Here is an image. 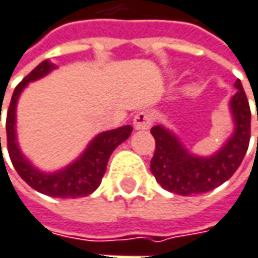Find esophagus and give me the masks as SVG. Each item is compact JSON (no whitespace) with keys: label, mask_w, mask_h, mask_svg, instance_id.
I'll return each instance as SVG.
<instances>
[{"label":"esophagus","mask_w":258,"mask_h":258,"mask_svg":"<svg viewBox=\"0 0 258 258\" xmlns=\"http://www.w3.org/2000/svg\"><path fill=\"white\" fill-rule=\"evenodd\" d=\"M153 123V116L148 111H139L138 114L134 117V126L137 131H144L148 129Z\"/></svg>","instance_id":"obj_1"}]
</instances>
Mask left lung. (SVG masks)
Wrapping results in <instances>:
<instances>
[{"label":"left lung","instance_id":"left-lung-1","mask_svg":"<svg viewBox=\"0 0 258 258\" xmlns=\"http://www.w3.org/2000/svg\"><path fill=\"white\" fill-rule=\"evenodd\" d=\"M235 88L236 94L230 100L235 131L213 156L200 157L189 153L175 134L161 124L151 129L156 153L150 169L161 188L179 195L203 194L220 186L236 172L248 150L251 111L239 79L235 82Z\"/></svg>","mask_w":258,"mask_h":258}]
</instances>
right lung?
<instances>
[{
	"instance_id": "obj_1",
	"label": "right lung",
	"mask_w": 258,
	"mask_h": 258,
	"mask_svg": "<svg viewBox=\"0 0 258 258\" xmlns=\"http://www.w3.org/2000/svg\"><path fill=\"white\" fill-rule=\"evenodd\" d=\"M54 69H55V66L49 63L48 60L42 61L16 86V89L13 92L10 107L7 110V120H6L7 150H9L10 160L20 177L38 192L45 194V195L54 197V198L86 197L100 186L102 176L107 169L108 158L111 156V153L116 150V147H119L123 141H126L131 137L132 126L126 124V126H121V127L113 129V131H107V132L97 135L89 142L88 148L83 151L82 156L58 172L45 173V172H41L36 167H33L28 158L22 154L19 144H17L16 105H17V100H19L22 91L26 88L29 82L44 78Z\"/></svg>"
}]
</instances>
